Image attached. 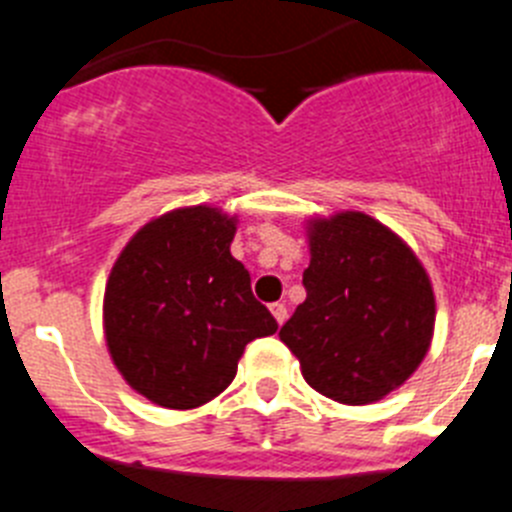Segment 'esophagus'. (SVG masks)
<instances>
[{"mask_svg":"<svg viewBox=\"0 0 512 512\" xmlns=\"http://www.w3.org/2000/svg\"><path fill=\"white\" fill-rule=\"evenodd\" d=\"M272 316L277 318V323L282 326V323L287 321V305L285 303H274L272 305Z\"/></svg>","mask_w":512,"mask_h":512,"instance_id":"obj_1","label":"esophagus"}]
</instances>
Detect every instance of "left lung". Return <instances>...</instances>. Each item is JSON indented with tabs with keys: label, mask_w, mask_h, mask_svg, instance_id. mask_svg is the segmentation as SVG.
<instances>
[{
	"label": "left lung",
	"mask_w": 512,
	"mask_h": 512,
	"mask_svg": "<svg viewBox=\"0 0 512 512\" xmlns=\"http://www.w3.org/2000/svg\"><path fill=\"white\" fill-rule=\"evenodd\" d=\"M305 300L279 339L300 360L310 388L373 404L419 368L435 329L425 266L383 222L365 212L308 220Z\"/></svg>",
	"instance_id": "1"
}]
</instances>
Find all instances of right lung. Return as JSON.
Wrapping results in <instances>:
<instances>
[{
  "instance_id": "add662e5",
  "label": "right lung",
  "mask_w": 512,
  "mask_h": 512,
  "mask_svg": "<svg viewBox=\"0 0 512 512\" xmlns=\"http://www.w3.org/2000/svg\"><path fill=\"white\" fill-rule=\"evenodd\" d=\"M235 225L207 204L165 212L131 235L108 274V352L152 404H207L233 383L246 344L277 331L230 253Z\"/></svg>"
}]
</instances>
